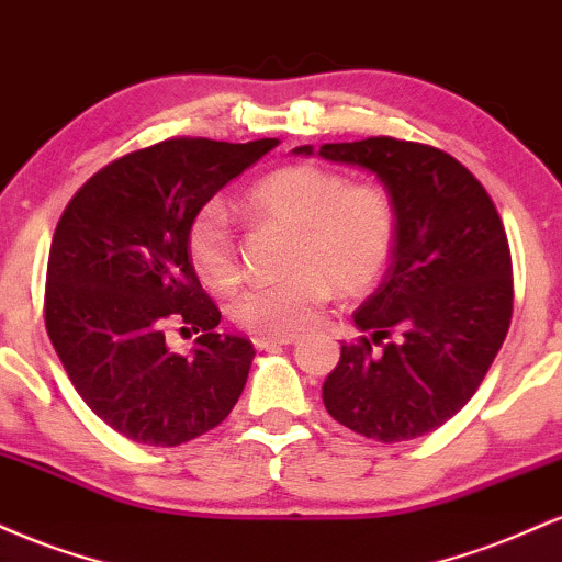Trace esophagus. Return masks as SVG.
<instances>
[{
    "instance_id": "obj_1",
    "label": "esophagus",
    "mask_w": 562,
    "mask_h": 562,
    "mask_svg": "<svg viewBox=\"0 0 562 562\" xmlns=\"http://www.w3.org/2000/svg\"><path fill=\"white\" fill-rule=\"evenodd\" d=\"M295 344V335H256L254 346L256 348H269V346H290Z\"/></svg>"
}]
</instances>
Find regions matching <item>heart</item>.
Segmentation results:
<instances>
[{"mask_svg": "<svg viewBox=\"0 0 562 562\" xmlns=\"http://www.w3.org/2000/svg\"><path fill=\"white\" fill-rule=\"evenodd\" d=\"M261 224L290 229L288 277L245 288L229 314L254 335H293L319 317L335 293L362 295L383 277L396 245V209L380 184H353L314 164L282 166L243 198ZM187 256L200 280L232 293L243 280L240 250L227 211L205 203L187 227Z\"/></svg>", "mask_w": 562, "mask_h": 562, "instance_id": "obj_1", "label": "heart"}]
</instances>
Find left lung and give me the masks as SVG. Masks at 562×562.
<instances>
[{
	"instance_id": "left-lung-1",
	"label": "left lung",
	"mask_w": 562,
	"mask_h": 562,
	"mask_svg": "<svg viewBox=\"0 0 562 562\" xmlns=\"http://www.w3.org/2000/svg\"><path fill=\"white\" fill-rule=\"evenodd\" d=\"M319 156L375 171L396 209L389 272L353 312L370 338L340 346L322 402L353 434L412 441L470 402L505 344L513 319L505 224L486 187L438 147L367 137L322 145ZM372 342L384 348L372 352Z\"/></svg>"
}]
</instances>
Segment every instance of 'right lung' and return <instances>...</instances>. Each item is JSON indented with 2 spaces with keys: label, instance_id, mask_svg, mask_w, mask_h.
Here are the masks:
<instances>
[{
  "label": "right lung",
  "instance_id": "add662e5",
  "mask_svg": "<svg viewBox=\"0 0 562 562\" xmlns=\"http://www.w3.org/2000/svg\"><path fill=\"white\" fill-rule=\"evenodd\" d=\"M274 145L156 142L102 166L63 211L44 325L74 389L121 436L179 447L216 428L240 398L256 351L214 333L222 312L200 288L187 227ZM169 326L204 333L192 358L165 346Z\"/></svg>",
  "mask_w": 562,
  "mask_h": 562
}]
</instances>
